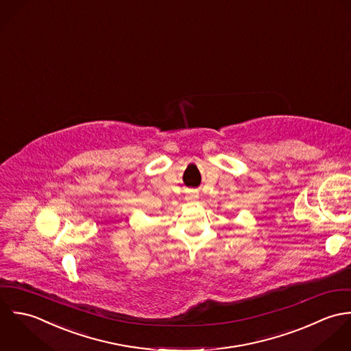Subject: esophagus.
I'll use <instances>...</instances> for the list:
<instances>
[{
  "mask_svg": "<svg viewBox=\"0 0 351 351\" xmlns=\"http://www.w3.org/2000/svg\"><path fill=\"white\" fill-rule=\"evenodd\" d=\"M194 198H195V197H191V199H194Z\"/></svg>",
  "mask_w": 351,
  "mask_h": 351,
  "instance_id": "esophagus-1",
  "label": "esophagus"
}]
</instances>
